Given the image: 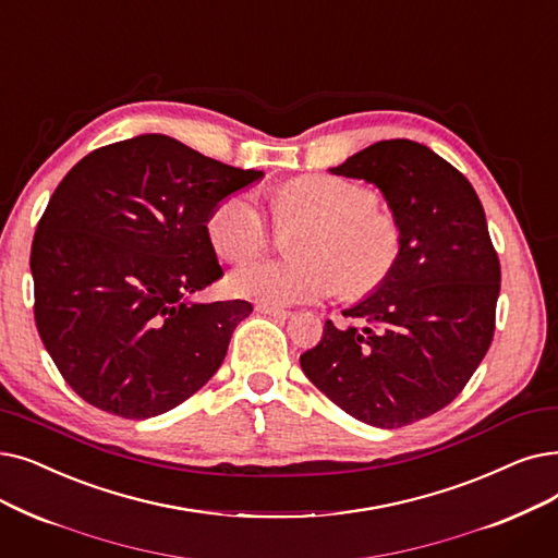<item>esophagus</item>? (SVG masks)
<instances>
[{"label": "esophagus", "mask_w": 558, "mask_h": 558, "mask_svg": "<svg viewBox=\"0 0 558 558\" xmlns=\"http://www.w3.org/2000/svg\"><path fill=\"white\" fill-rule=\"evenodd\" d=\"M255 310H257V312H262V314H269V317H276V319H287V317H292V312L284 310V307H278V305H266V303H259Z\"/></svg>", "instance_id": "obj_1"}]
</instances>
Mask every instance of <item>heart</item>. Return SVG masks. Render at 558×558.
<instances>
[{
    "instance_id": "heart-1",
    "label": "heart",
    "mask_w": 558,
    "mask_h": 558,
    "mask_svg": "<svg viewBox=\"0 0 558 558\" xmlns=\"http://www.w3.org/2000/svg\"><path fill=\"white\" fill-rule=\"evenodd\" d=\"M274 214L280 223L303 221L296 239L301 259L251 262L232 276L239 296L266 305L324 299L339 287L344 296H367L401 262L403 230L378 196L351 180L303 175L278 189ZM211 246L228 262H246L269 246V223L248 193H234L207 219Z\"/></svg>"
}]
</instances>
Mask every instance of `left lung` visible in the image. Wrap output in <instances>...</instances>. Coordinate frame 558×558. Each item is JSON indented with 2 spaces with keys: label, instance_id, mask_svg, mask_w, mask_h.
I'll return each mask as SVG.
<instances>
[{
  "label": "left lung",
  "instance_id": "left-lung-1",
  "mask_svg": "<svg viewBox=\"0 0 558 558\" xmlns=\"http://www.w3.org/2000/svg\"><path fill=\"white\" fill-rule=\"evenodd\" d=\"M380 189L403 230L383 287L301 355L305 376L351 417L395 428L449 405L488 353L501 269L468 178L426 145L378 141L330 168Z\"/></svg>",
  "mask_w": 558,
  "mask_h": 558
}]
</instances>
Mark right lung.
<instances>
[{"label": "right lung", "instance_id": "1", "mask_svg": "<svg viewBox=\"0 0 558 558\" xmlns=\"http://www.w3.org/2000/svg\"><path fill=\"white\" fill-rule=\"evenodd\" d=\"M262 175L163 134L105 145L70 168L34 234V317L84 401L148 420L221 367L253 305L193 301L223 276L207 219Z\"/></svg>", "mask_w": 558, "mask_h": 558}]
</instances>
